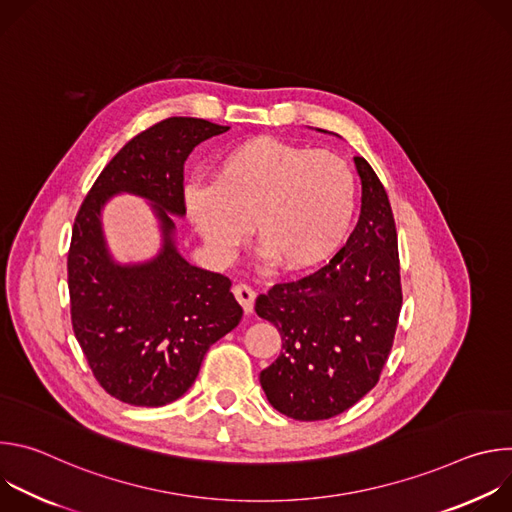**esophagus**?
Returning <instances> with one entry per match:
<instances>
[{
	"label": "esophagus",
	"instance_id": "esophagus-1",
	"mask_svg": "<svg viewBox=\"0 0 512 512\" xmlns=\"http://www.w3.org/2000/svg\"><path fill=\"white\" fill-rule=\"evenodd\" d=\"M233 294L237 298V302L243 306L245 314H251L253 312V304H255V289L247 283H237L233 287Z\"/></svg>",
	"mask_w": 512,
	"mask_h": 512
}]
</instances>
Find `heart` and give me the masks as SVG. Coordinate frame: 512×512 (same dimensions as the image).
Wrapping results in <instances>:
<instances>
[{"label": "heart", "mask_w": 512, "mask_h": 512, "mask_svg": "<svg viewBox=\"0 0 512 512\" xmlns=\"http://www.w3.org/2000/svg\"><path fill=\"white\" fill-rule=\"evenodd\" d=\"M356 202L354 174L326 150L255 137L225 152L212 184L192 182L184 206L206 247L229 259L247 239L283 271L318 265L344 239Z\"/></svg>", "instance_id": "heart-1"}]
</instances>
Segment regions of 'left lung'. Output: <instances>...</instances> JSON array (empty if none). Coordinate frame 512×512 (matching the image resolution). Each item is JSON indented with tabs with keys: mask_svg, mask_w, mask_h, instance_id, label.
Wrapping results in <instances>:
<instances>
[{
	"mask_svg": "<svg viewBox=\"0 0 512 512\" xmlns=\"http://www.w3.org/2000/svg\"><path fill=\"white\" fill-rule=\"evenodd\" d=\"M354 166L362 204L346 245L318 271L275 283L255 302L283 348L261 371V387L298 421L340 415L379 383L403 304L389 196L367 160L354 158Z\"/></svg>",
	"mask_w": 512,
	"mask_h": 512,
	"instance_id": "8db88e82",
	"label": "left lung"
}]
</instances>
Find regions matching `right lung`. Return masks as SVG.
Here are the masks:
<instances>
[{
  "mask_svg": "<svg viewBox=\"0 0 512 512\" xmlns=\"http://www.w3.org/2000/svg\"><path fill=\"white\" fill-rule=\"evenodd\" d=\"M229 131L170 117L129 139L89 190L72 227L68 291L72 330L99 385L135 407H162L196 381L206 350L243 316L231 279L190 265L176 249L172 216H184V162L198 143ZM153 202L161 253L145 264L112 261L100 212L115 193Z\"/></svg>",
  "mask_w": 512,
  "mask_h": 512,
  "instance_id": "add662e5",
  "label": "right lung"
}]
</instances>
